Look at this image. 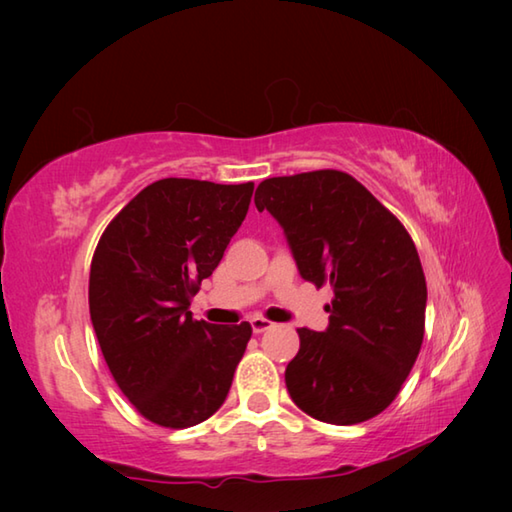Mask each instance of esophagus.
Segmentation results:
<instances>
[{"label":"esophagus","mask_w":512,"mask_h":512,"mask_svg":"<svg viewBox=\"0 0 512 512\" xmlns=\"http://www.w3.org/2000/svg\"><path fill=\"white\" fill-rule=\"evenodd\" d=\"M250 325H253V332L255 334H262V332H266L270 328H275V323L264 319V317H253V319H250Z\"/></svg>","instance_id":"esophagus-1"}]
</instances>
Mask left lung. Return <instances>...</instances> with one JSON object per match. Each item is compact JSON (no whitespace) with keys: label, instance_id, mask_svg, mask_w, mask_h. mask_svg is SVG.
<instances>
[{"label":"left lung","instance_id":"left-lung-1","mask_svg":"<svg viewBox=\"0 0 512 512\" xmlns=\"http://www.w3.org/2000/svg\"><path fill=\"white\" fill-rule=\"evenodd\" d=\"M255 206L284 228L301 277L334 292L328 330H297L299 352L286 367L292 402L328 424L378 416L398 396L424 336L427 281L407 228L336 169L268 178Z\"/></svg>","mask_w":512,"mask_h":512}]
</instances>
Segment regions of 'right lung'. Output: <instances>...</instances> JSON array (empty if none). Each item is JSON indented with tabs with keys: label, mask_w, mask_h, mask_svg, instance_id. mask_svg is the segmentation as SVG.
<instances>
[{
	"label": "right lung",
	"mask_w": 512,
	"mask_h": 512,
	"mask_svg": "<svg viewBox=\"0 0 512 512\" xmlns=\"http://www.w3.org/2000/svg\"><path fill=\"white\" fill-rule=\"evenodd\" d=\"M253 182L165 178L107 224L90 268V317L107 367L140 416L167 429L222 407L248 321H195L191 299L242 226Z\"/></svg>",
	"instance_id": "1"
}]
</instances>
